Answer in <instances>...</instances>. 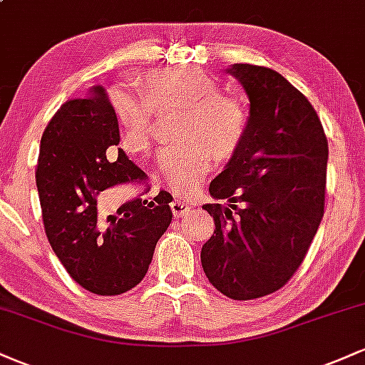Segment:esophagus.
Returning a JSON list of instances; mask_svg holds the SVG:
<instances>
[{
    "mask_svg": "<svg viewBox=\"0 0 365 365\" xmlns=\"http://www.w3.org/2000/svg\"><path fill=\"white\" fill-rule=\"evenodd\" d=\"M170 207H171V211H173V216H175V217H182V216L188 215V212H190V209L194 207V206H192V204L183 202V200H177V199H175L173 202L170 204Z\"/></svg>",
    "mask_w": 365,
    "mask_h": 365,
    "instance_id": "1",
    "label": "esophagus"
}]
</instances>
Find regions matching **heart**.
I'll use <instances>...</instances> for the list:
<instances>
[{"label":"heart","instance_id":"heart-1","mask_svg":"<svg viewBox=\"0 0 365 365\" xmlns=\"http://www.w3.org/2000/svg\"><path fill=\"white\" fill-rule=\"evenodd\" d=\"M111 106L123 133V148L133 156L149 153L153 113H180L175 139L182 144L161 154V168L171 190L182 197L199 190L216 158L235 154L247 130L240 99L220 91L211 75L192 66L153 70L139 81V91H113Z\"/></svg>","mask_w":365,"mask_h":365}]
</instances>
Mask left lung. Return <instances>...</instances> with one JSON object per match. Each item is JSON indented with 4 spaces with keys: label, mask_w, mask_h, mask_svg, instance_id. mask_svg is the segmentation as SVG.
<instances>
[{
    "label": "left lung",
    "mask_w": 365,
    "mask_h": 365,
    "mask_svg": "<svg viewBox=\"0 0 365 365\" xmlns=\"http://www.w3.org/2000/svg\"><path fill=\"white\" fill-rule=\"evenodd\" d=\"M226 72L249 98L240 148L212 180L215 233L204 273L233 300L269 295L295 274L324 215L328 140L312 104L283 75L235 63Z\"/></svg>",
    "instance_id": "1"
}]
</instances>
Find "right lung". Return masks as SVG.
Here are the masks:
<instances>
[{
  "instance_id": "right-lung-1",
  "label": "right lung",
  "mask_w": 365,
  "mask_h": 365,
  "mask_svg": "<svg viewBox=\"0 0 365 365\" xmlns=\"http://www.w3.org/2000/svg\"><path fill=\"white\" fill-rule=\"evenodd\" d=\"M120 128L106 89L94 86L86 98L66 101L41 139L36 185L46 237L60 262L82 288L120 295L139 284L154 249L171 223L170 197H135L121 217L101 228L98 197L118 183L144 177L118 148Z\"/></svg>"
}]
</instances>
